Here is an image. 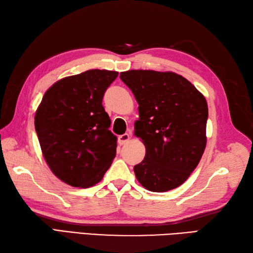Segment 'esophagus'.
<instances>
[{"instance_id":"34e87169","label":"esophagus","mask_w":253,"mask_h":253,"mask_svg":"<svg viewBox=\"0 0 253 253\" xmlns=\"http://www.w3.org/2000/svg\"><path fill=\"white\" fill-rule=\"evenodd\" d=\"M130 136L128 135V133H124V135H121L120 137H118V143L121 144V146H123V144H125L128 140H129Z\"/></svg>"}]
</instances>
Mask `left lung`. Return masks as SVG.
I'll use <instances>...</instances> for the list:
<instances>
[{
    "label": "left lung",
    "instance_id": "8db88e82",
    "mask_svg": "<svg viewBox=\"0 0 253 253\" xmlns=\"http://www.w3.org/2000/svg\"><path fill=\"white\" fill-rule=\"evenodd\" d=\"M121 79L139 104L135 135L146 157L133 170L146 189L164 192L185 182L200 162L207 144L208 104L180 75L128 71Z\"/></svg>",
    "mask_w": 253,
    "mask_h": 253
}]
</instances>
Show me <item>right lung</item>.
I'll return each instance as SVG.
<instances>
[{
	"label": "right lung",
	"instance_id": "1",
	"mask_svg": "<svg viewBox=\"0 0 253 253\" xmlns=\"http://www.w3.org/2000/svg\"><path fill=\"white\" fill-rule=\"evenodd\" d=\"M118 73L90 69L58 80L44 93L35 127L47 165L73 187L99 182L116 155L117 137L102 100Z\"/></svg>",
	"mask_w": 253,
	"mask_h": 253
}]
</instances>
